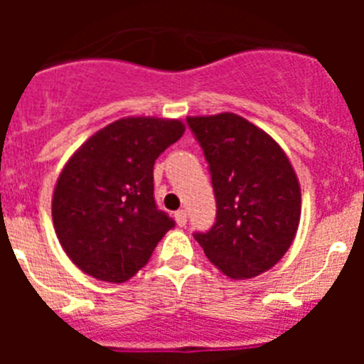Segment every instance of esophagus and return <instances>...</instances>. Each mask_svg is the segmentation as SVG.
Wrapping results in <instances>:
<instances>
[{"instance_id": "1", "label": "esophagus", "mask_w": 364, "mask_h": 364, "mask_svg": "<svg viewBox=\"0 0 364 364\" xmlns=\"http://www.w3.org/2000/svg\"><path fill=\"white\" fill-rule=\"evenodd\" d=\"M175 220H176V224H178L180 228L186 226V222H188V213H186L184 210H178L175 213Z\"/></svg>"}]
</instances>
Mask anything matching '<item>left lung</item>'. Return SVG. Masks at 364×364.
Returning <instances> with one entry per match:
<instances>
[{"mask_svg": "<svg viewBox=\"0 0 364 364\" xmlns=\"http://www.w3.org/2000/svg\"><path fill=\"white\" fill-rule=\"evenodd\" d=\"M210 164L217 222L195 233L211 264L230 279H253L290 250L301 220V184L266 131L235 112L188 117Z\"/></svg>", "mask_w": 364, "mask_h": 364, "instance_id": "obj_1", "label": "left lung"}]
</instances>
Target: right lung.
I'll return each mask as SVG.
<instances>
[{
    "mask_svg": "<svg viewBox=\"0 0 364 364\" xmlns=\"http://www.w3.org/2000/svg\"><path fill=\"white\" fill-rule=\"evenodd\" d=\"M186 131L182 120L125 117L89 136L53 193V224L73 264L98 281H129L175 226L156 210L153 166Z\"/></svg>",
    "mask_w": 364,
    "mask_h": 364,
    "instance_id": "1",
    "label": "right lung"
}]
</instances>
